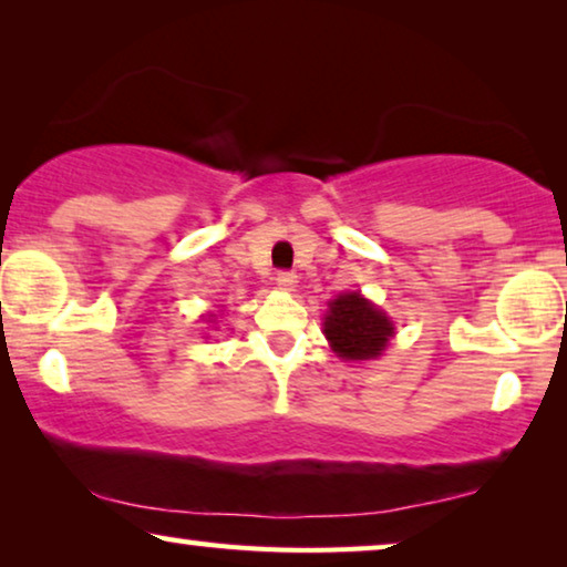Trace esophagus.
<instances>
[{"label":"esophagus","mask_w":567,"mask_h":567,"mask_svg":"<svg viewBox=\"0 0 567 567\" xmlns=\"http://www.w3.org/2000/svg\"><path fill=\"white\" fill-rule=\"evenodd\" d=\"M276 284L281 286V289H293V286H297V274H291V270H278Z\"/></svg>","instance_id":"1"}]
</instances>
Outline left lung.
Here are the masks:
<instances>
[{
  "instance_id": "1",
  "label": "left lung",
  "mask_w": 567,
  "mask_h": 567,
  "mask_svg": "<svg viewBox=\"0 0 567 567\" xmlns=\"http://www.w3.org/2000/svg\"><path fill=\"white\" fill-rule=\"evenodd\" d=\"M392 332L394 328L386 315L379 312L361 293H340L336 301H330V315L324 317V336L340 359H377L382 355Z\"/></svg>"
}]
</instances>
